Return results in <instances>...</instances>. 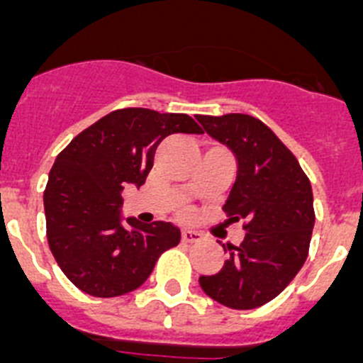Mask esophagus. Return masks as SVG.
<instances>
[{"instance_id": "obj_1", "label": "esophagus", "mask_w": 363, "mask_h": 363, "mask_svg": "<svg viewBox=\"0 0 363 363\" xmlns=\"http://www.w3.org/2000/svg\"><path fill=\"white\" fill-rule=\"evenodd\" d=\"M181 237L184 242H201L202 240V233H199L195 230H182Z\"/></svg>"}]
</instances>
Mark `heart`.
I'll return each instance as SVG.
<instances>
[{"mask_svg":"<svg viewBox=\"0 0 363 363\" xmlns=\"http://www.w3.org/2000/svg\"><path fill=\"white\" fill-rule=\"evenodd\" d=\"M182 215H188V211H186V210H184V211H182Z\"/></svg>","mask_w":363,"mask_h":363,"instance_id":"obj_1","label":"heart"}]
</instances>
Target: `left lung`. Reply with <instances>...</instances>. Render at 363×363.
Segmentation results:
<instances>
[{
	"instance_id": "left-lung-1",
	"label": "left lung",
	"mask_w": 363,
	"mask_h": 363,
	"mask_svg": "<svg viewBox=\"0 0 363 363\" xmlns=\"http://www.w3.org/2000/svg\"><path fill=\"white\" fill-rule=\"evenodd\" d=\"M197 121L237 155V181L222 210L228 222L242 220L246 230L240 246L228 244L230 257L222 269L199 277V284L226 308H260L286 289L308 259L315 226L311 182L295 155L257 117L226 113Z\"/></svg>"
}]
</instances>
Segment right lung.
<instances>
[{
	"instance_id": "right-lung-1",
	"label": "right lung",
	"mask_w": 363,
	"mask_h": 363,
	"mask_svg": "<svg viewBox=\"0 0 363 363\" xmlns=\"http://www.w3.org/2000/svg\"><path fill=\"white\" fill-rule=\"evenodd\" d=\"M174 133H202L186 113L121 108L77 133L57 155L43 194L47 240L55 262L81 291L99 298L141 286L162 251L177 246L169 222L121 226V194L143 186L159 143Z\"/></svg>"
}]
</instances>
